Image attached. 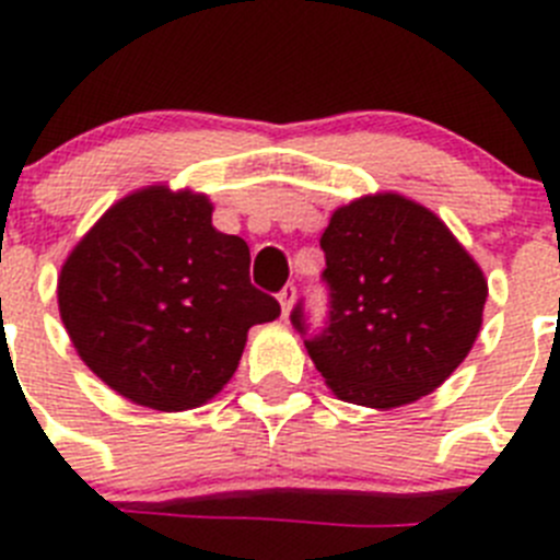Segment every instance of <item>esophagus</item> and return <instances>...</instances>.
<instances>
[{
	"instance_id": "34e87169",
	"label": "esophagus",
	"mask_w": 560,
	"mask_h": 560,
	"mask_svg": "<svg viewBox=\"0 0 560 560\" xmlns=\"http://www.w3.org/2000/svg\"><path fill=\"white\" fill-rule=\"evenodd\" d=\"M295 284H292V281H287L284 287H281L279 290V301H281V312H284V315H290V306H292V301H295Z\"/></svg>"
}]
</instances>
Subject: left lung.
Returning a JSON list of instances; mask_svg holds the SVG:
<instances>
[{
    "instance_id": "8db88e82",
    "label": "left lung",
    "mask_w": 560,
    "mask_h": 560,
    "mask_svg": "<svg viewBox=\"0 0 560 560\" xmlns=\"http://www.w3.org/2000/svg\"><path fill=\"white\" fill-rule=\"evenodd\" d=\"M320 248L324 326L310 324L304 299L290 320L340 399L410 405L466 360L488 284L430 209L401 195L360 198L331 214Z\"/></svg>"
}]
</instances>
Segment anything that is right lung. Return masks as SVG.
Instances as JSON below:
<instances>
[{
    "label": "right lung",
    "instance_id": "add662e5",
    "mask_svg": "<svg viewBox=\"0 0 560 560\" xmlns=\"http://www.w3.org/2000/svg\"><path fill=\"white\" fill-rule=\"evenodd\" d=\"M243 236L211 225L203 195L150 186L110 206L58 279L63 326L108 387L153 410H189L234 376L248 329L279 317L250 284Z\"/></svg>",
    "mask_w": 560,
    "mask_h": 560
}]
</instances>
